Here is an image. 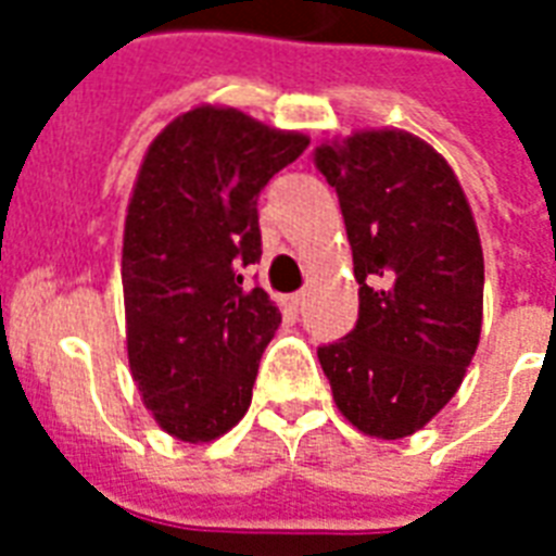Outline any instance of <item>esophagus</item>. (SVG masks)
I'll return each instance as SVG.
<instances>
[{"instance_id":"esophagus-1","label":"esophagus","mask_w":556,"mask_h":556,"mask_svg":"<svg viewBox=\"0 0 556 556\" xmlns=\"http://www.w3.org/2000/svg\"><path fill=\"white\" fill-rule=\"evenodd\" d=\"M303 303H305V294H288V296H282V305H286L288 312H300V308H303Z\"/></svg>"}]
</instances>
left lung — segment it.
I'll return each mask as SVG.
<instances>
[{
  "label": "left lung",
  "instance_id": "8db88e82",
  "mask_svg": "<svg viewBox=\"0 0 556 556\" xmlns=\"http://www.w3.org/2000/svg\"><path fill=\"white\" fill-rule=\"evenodd\" d=\"M361 291L357 326L317 349L334 404L371 439H406L458 392L482 334L484 256L447 159L404 129L320 143Z\"/></svg>",
  "mask_w": 556,
  "mask_h": 556
}]
</instances>
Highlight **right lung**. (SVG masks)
I'll use <instances>...</instances> for the list:
<instances>
[{
	"mask_svg": "<svg viewBox=\"0 0 556 556\" xmlns=\"http://www.w3.org/2000/svg\"><path fill=\"white\" fill-rule=\"evenodd\" d=\"M308 138L230 106H195L143 155L124 225L126 355L143 406L173 439L204 444L242 421L282 323L262 288L256 199Z\"/></svg>",
	"mask_w": 556,
	"mask_h": 556,
	"instance_id": "1",
	"label": "right lung"
}]
</instances>
